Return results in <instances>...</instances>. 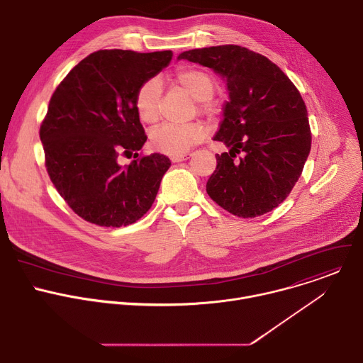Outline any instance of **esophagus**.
I'll list each match as a JSON object with an SVG mask.
<instances>
[{
	"label": "esophagus",
	"instance_id": "obj_1",
	"mask_svg": "<svg viewBox=\"0 0 363 363\" xmlns=\"http://www.w3.org/2000/svg\"><path fill=\"white\" fill-rule=\"evenodd\" d=\"M189 158V155H174V157H171V161L174 164L177 162H182V161H186Z\"/></svg>",
	"mask_w": 363,
	"mask_h": 363
}]
</instances>
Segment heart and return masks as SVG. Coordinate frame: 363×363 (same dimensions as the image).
Instances as JSON below:
<instances>
[{
	"label": "heart",
	"mask_w": 363,
	"mask_h": 363,
	"mask_svg": "<svg viewBox=\"0 0 363 363\" xmlns=\"http://www.w3.org/2000/svg\"><path fill=\"white\" fill-rule=\"evenodd\" d=\"M177 82L181 87L198 100V109L201 113H211L208 100L216 93V82L203 70L184 69L177 74ZM162 96V82L158 77L145 80L135 96V108L138 116L145 123H153L160 118V101ZM150 145L167 155H182L191 147L198 145L205 138V128L198 123H164L150 132Z\"/></svg>",
	"instance_id": "heart-1"
}]
</instances>
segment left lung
Returning a JSON list of instances; mask_svg holds the SVG:
<instances>
[{"instance_id": "left-lung-1", "label": "left lung", "mask_w": 363, "mask_h": 363, "mask_svg": "<svg viewBox=\"0 0 363 363\" xmlns=\"http://www.w3.org/2000/svg\"><path fill=\"white\" fill-rule=\"evenodd\" d=\"M178 59L213 69L230 96L214 136L230 150L216 155L206 192L237 217L270 213L296 185L312 146L298 90L279 66L241 45L195 48Z\"/></svg>"}]
</instances>
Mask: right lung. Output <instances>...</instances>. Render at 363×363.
Instances as JSON below:
<instances>
[{"label":"right lung","mask_w":363,"mask_h":363,"mask_svg":"<svg viewBox=\"0 0 363 363\" xmlns=\"http://www.w3.org/2000/svg\"><path fill=\"white\" fill-rule=\"evenodd\" d=\"M171 60V50H99L74 66L51 96L40 126L45 168L83 220L100 227L129 225L157 198L169 158L152 153L122 167L117 157L133 151L139 157L146 135L135 96Z\"/></svg>","instance_id":"add662e5"}]
</instances>
